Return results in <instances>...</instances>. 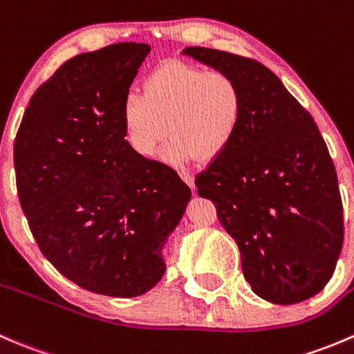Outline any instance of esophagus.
<instances>
[{"label":"esophagus","mask_w":354,"mask_h":354,"mask_svg":"<svg viewBox=\"0 0 354 354\" xmlns=\"http://www.w3.org/2000/svg\"><path fill=\"white\" fill-rule=\"evenodd\" d=\"M178 176H180L182 180H184L189 187L194 189V176H192V174L185 172V170H180V172H178Z\"/></svg>","instance_id":"esophagus-1"}]
</instances>
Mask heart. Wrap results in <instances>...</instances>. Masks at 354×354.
I'll return each mask as SVG.
<instances>
[{
  "label": "heart",
  "mask_w": 354,
  "mask_h": 354,
  "mask_svg": "<svg viewBox=\"0 0 354 354\" xmlns=\"http://www.w3.org/2000/svg\"><path fill=\"white\" fill-rule=\"evenodd\" d=\"M243 115L236 77L172 59L146 75L141 94L124 97L120 124L125 145L141 158L155 156L169 129L172 162H212L230 148Z\"/></svg>",
  "instance_id": "obj_1"
}]
</instances>
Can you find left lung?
Returning a JSON list of instances; mask_svg holds the SVG:
<instances>
[{
	"label": "left lung",
	"mask_w": 354,
	"mask_h": 354,
	"mask_svg": "<svg viewBox=\"0 0 354 354\" xmlns=\"http://www.w3.org/2000/svg\"><path fill=\"white\" fill-rule=\"evenodd\" d=\"M185 55L236 77L244 93L239 132L196 176L236 241L254 295L275 304L315 296L334 274L344 239L334 163L313 117L263 63L209 48Z\"/></svg>",
	"instance_id": "1"
}]
</instances>
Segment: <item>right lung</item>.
<instances>
[{"instance_id":"1","label":"right lung","mask_w":354,"mask_h":354,"mask_svg":"<svg viewBox=\"0 0 354 354\" xmlns=\"http://www.w3.org/2000/svg\"><path fill=\"white\" fill-rule=\"evenodd\" d=\"M149 50L118 43L66 59L32 94L13 145L41 253L96 295L134 297L162 279V246L191 198L176 170L122 134V103Z\"/></svg>"}]
</instances>
